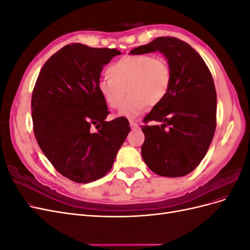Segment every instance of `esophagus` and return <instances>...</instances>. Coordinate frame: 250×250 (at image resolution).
<instances>
[{"instance_id":"1","label":"esophagus","mask_w":250,"mask_h":250,"mask_svg":"<svg viewBox=\"0 0 250 250\" xmlns=\"http://www.w3.org/2000/svg\"><path fill=\"white\" fill-rule=\"evenodd\" d=\"M129 123H130V127H131V129H132V130H137L138 128H139V125L137 124V122H134V121L130 120V121H129Z\"/></svg>"}]
</instances>
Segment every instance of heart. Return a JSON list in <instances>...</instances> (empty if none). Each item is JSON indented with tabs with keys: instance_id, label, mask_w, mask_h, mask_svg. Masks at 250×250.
Wrapping results in <instances>:
<instances>
[{
	"instance_id": "b5f03b06",
	"label": "heart",
	"mask_w": 250,
	"mask_h": 250,
	"mask_svg": "<svg viewBox=\"0 0 250 250\" xmlns=\"http://www.w3.org/2000/svg\"><path fill=\"white\" fill-rule=\"evenodd\" d=\"M106 76V79L99 82V93L112 109L122 107L125 95L129 93L120 112L127 118L141 115L149 105L161 104L167 97L172 82V72L167 60L148 54L121 57L107 67Z\"/></svg>"
}]
</instances>
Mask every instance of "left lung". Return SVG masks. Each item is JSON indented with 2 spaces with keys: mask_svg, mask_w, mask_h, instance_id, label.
<instances>
[{
  "mask_svg": "<svg viewBox=\"0 0 250 250\" xmlns=\"http://www.w3.org/2000/svg\"><path fill=\"white\" fill-rule=\"evenodd\" d=\"M155 51L168 59L172 82L166 99L144 118L142 156L157 175L180 177L195 170L214 138L216 89L202 57L176 37H157L130 53ZM150 120H155L158 125H148Z\"/></svg>",
  "mask_w": 250,
  "mask_h": 250,
  "instance_id": "obj_1",
  "label": "left lung"
}]
</instances>
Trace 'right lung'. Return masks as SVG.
Returning <instances> with one entry per match:
<instances>
[{
	"label": "right lung",
	"mask_w": 250,
	"mask_h": 250,
	"mask_svg": "<svg viewBox=\"0 0 250 250\" xmlns=\"http://www.w3.org/2000/svg\"><path fill=\"white\" fill-rule=\"evenodd\" d=\"M120 54L117 49L66 44L37 77L31 100L35 139L54 168L75 183L103 177L130 131L124 117L105 120L109 111L98 89L103 65Z\"/></svg>",
	"instance_id": "1"
}]
</instances>
